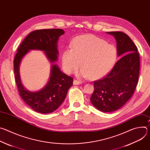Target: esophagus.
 <instances>
[{
  "label": "esophagus",
  "instance_id": "1",
  "mask_svg": "<svg viewBox=\"0 0 150 150\" xmlns=\"http://www.w3.org/2000/svg\"><path fill=\"white\" fill-rule=\"evenodd\" d=\"M82 82H81V81H78V80H76V79H75L74 81V85H80V84H81Z\"/></svg>",
  "mask_w": 150,
  "mask_h": 150
}]
</instances>
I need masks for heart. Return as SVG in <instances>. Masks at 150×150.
<instances>
[{
	"instance_id": "heart-1",
	"label": "heart",
	"mask_w": 150,
	"mask_h": 150,
	"mask_svg": "<svg viewBox=\"0 0 150 150\" xmlns=\"http://www.w3.org/2000/svg\"><path fill=\"white\" fill-rule=\"evenodd\" d=\"M117 56L114 45L94 35L86 34L76 37L72 42V48L63 51L62 66L67 74H71L82 64L83 67L77 72L78 76L98 79L112 70Z\"/></svg>"
}]
</instances>
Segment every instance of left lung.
<instances>
[{"instance_id":"8db88e82","label":"left lung","mask_w":150,"mask_h":150,"mask_svg":"<svg viewBox=\"0 0 150 150\" xmlns=\"http://www.w3.org/2000/svg\"><path fill=\"white\" fill-rule=\"evenodd\" d=\"M116 41L118 56L111 72L94 82V91L90 98L100 111L112 112L119 109L133 95L138 82L139 55L131 38L119 31L106 32Z\"/></svg>"}]
</instances>
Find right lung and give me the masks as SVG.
<instances>
[{
	"instance_id": "1",
	"label": "right lung",
	"mask_w": 150,
	"mask_h": 150,
	"mask_svg": "<svg viewBox=\"0 0 150 150\" xmlns=\"http://www.w3.org/2000/svg\"><path fill=\"white\" fill-rule=\"evenodd\" d=\"M64 33L62 29L39 30L30 33L19 46L14 59L15 77L19 95L32 109L40 113H50L57 109L65 99L69 88L73 85V78L63 73L54 64L58 60L59 38ZM31 50L45 51L52 64L48 83L37 92L27 90L21 82L19 74L21 60Z\"/></svg>"
}]
</instances>
